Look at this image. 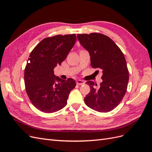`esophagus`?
Instances as JSON below:
<instances>
[{
  "label": "esophagus",
  "instance_id": "34e87169",
  "mask_svg": "<svg viewBox=\"0 0 152 152\" xmlns=\"http://www.w3.org/2000/svg\"><path fill=\"white\" fill-rule=\"evenodd\" d=\"M76 83H77V85L80 86V85L84 84H85V82L83 81V80H77V82H76Z\"/></svg>",
  "mask_w": 152,
  "mask_h": 152
}]
</instances>
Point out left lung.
Wrapping results in <instances>:
<instances>
[{
  "instance_id": "8db88e82",
  "label": "left lung",
  "mask_w": 152,
  "mask_h": 152,
  "mask_svg": "<svg viewBox=\"0 0 152 152\" xmlns=\"http://www.w3.org/2000/svg\"><path fill=\"white\" fill-rule=\"evenodd\" d=\"M77 39L89 52L91 66L103 73L99 88L94 87L97 84L94 82L87 81L91 91L84 98L85 103L99 112L112 111L121 103L127 88L129 72L124 54L111 39L102 34H78Z\"/></svg>"
}]
</instances>
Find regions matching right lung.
<instances>
[{
    "label": "right lung",
    "instance_id": "obj_1",
    "mask_svg": "<svg viewBox=\"0 0 152 152\" xmlns=\"http://www.w3.org/2000/svg\"><path fill=\"white\" fill-rule=\"evenodd\" d=\"M75 42V34L58 35L41 40L31 52L25 69V85L31 103L40 111L53 113L66 106L76 82L56 76L54 68L65 60Z\"/></svg>",
    "mask_w": 152,
    "mask_h": 152
}]
</instances>
